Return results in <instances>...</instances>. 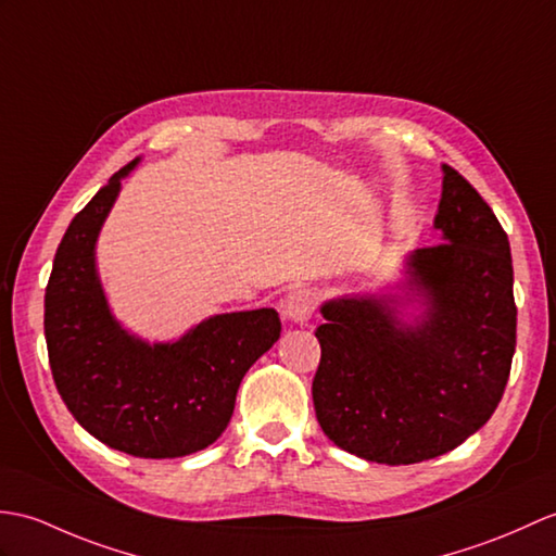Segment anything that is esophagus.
<instances>
[{
	"label": "esophagus",
	"mask_w": 556,
	"mask_h": 556,
	"mask_svg": "<svg viewBox=\"0 0 556 556\" xmlns=\"http://www.w3.org/2000/svg\"><path fill=\"white\" fill-rule=\"evenodd\" d=\"M317 309V293L313 289H293L281 301V315L299 321V325H305V321L313 317Z\"/></svg>",
	"instance_id": "34e87169"
}]
</instances>
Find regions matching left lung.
I'll use <instances>...</instances> for the list:
<instances>
[{
  "label": "left lung",
  "mask_w": 556,
  "mask_h": 556,
  "mask_svg": "<svg viewBox=\"0 0 556 556\" xmlns=\"http://www.w3.org/2000/svg\"><path fill=\"white\" fill-rule=\"evenodd\" d=\"M433 227L443 241L407 257L405 295L321 305L315 415L333 445L377 464L455 450L493 417L516 348L507 231L455 167L443 165ZM425 309L412 326L399 307Z\"/></svg>",
  "instance_id": "obj_1"
}]
</instances>
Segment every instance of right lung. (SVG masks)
I'll return each mask as SVG.
<instances>
[{"instance_id":"right-lung-1","label":"right lung","mask_w":556,"mask_h":556,"mask_svg":"<svg viewBox=\"0 0 556 556\" xmlns=\"http://www.w3.org/2000/svg\"><path fill=\"white\" fill-rule=\"evenodd\" d=\"M127 163L73 217L45 293V339L59 395L75 421L121 453L167 459L215 443L243 374L275 345L277 309L203 319L173 343H147L111 315L97 275L99 229L135 170Z\"/></svg>"}]
</instances>
